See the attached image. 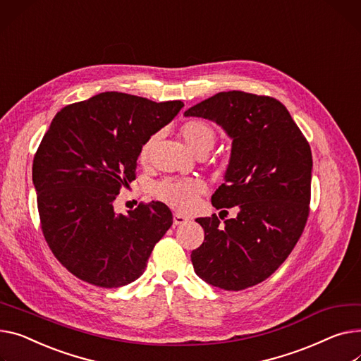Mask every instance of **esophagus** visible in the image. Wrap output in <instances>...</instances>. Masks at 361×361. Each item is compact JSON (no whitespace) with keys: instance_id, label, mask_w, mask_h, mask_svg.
Listing matches in <instances>:
<instances>
[{"instance_id":"34e87169","label":"esophagus","mask_w":361,"mask_h":361,"mask_svg":"<svg viewBox=\"0 0 361 361\" xmlns=\"http://www.w3.org/2000/svg\"><path fill=\"white\" fill-rule=\"evenodd\" d=\"M173 221H174V225H184V224H187L188 219L185 218V216L180 214V213H174Z\"/></svg>"}]
</instances>
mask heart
Here are the masks:
<instances>
[{
  "instance_id": "1",
  "label": "heart",
  "mask_w": 361,
  "mask_h": 361,
  "mask_svg": "<svg viewBox=\"0 0 361 361\" xmlns=\"http://www.w3.org/2000/svg\"><path fill=\"white\" fill-rule=\"evenodd\" d=\"M180 135L185 147L196 155L200 152H209L216 140L214 129L202 120H190L183 125ZM155 140L157 136H152L143 143L139 152L140 162H147L149 159ZM203 190L204 185L199 180H165L155 185L154 195L176 210L188 212L196 206L197 197L203 193Z\"/></svg>"
}]
</instances>
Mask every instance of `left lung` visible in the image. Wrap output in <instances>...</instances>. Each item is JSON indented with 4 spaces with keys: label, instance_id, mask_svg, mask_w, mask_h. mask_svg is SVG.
<instances>
[{
    "label": "left lung",
    "instance_id": "obj_1",
    "mask_svg": "<svg viewBox=\"0 0 361 361\" xmlns=\"http://www.w3.org/2000/svg\"><path fill=\"white\" fill-rule=\"evenodd\" d=\"M219 125L232 139L216 209L236 218H197L204 243L191 252L196 274L224 290H244L270 277L303 232L309 214L312 152L290 113L276 99L224 91L184 111ZM226 212V210H222Z\"/></svg>",
    "mask_w": 361,
    "mask_h": 361
}]
</instances>
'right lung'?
Masks as SVG:
<instances>
[{
	"label": "right lung",
	"mask_w": 361,
	"mask_h": 361,
	"mask_svg": "<svg viewBox=\"0 0 361 361\" xmlns=\"http://www.w3.org/2000/svg\"><path fill=\"white\" fill-rule=\"evenodd\" d=\"M183 107L180 100L155 103L106 91L54 117L33 159V184L47 245L82 281L106 289L135 281L173 225L161 202L128 214L113 202L135 180L143 143Z\"/></svg>",
	"instance_id": "add662e5"
}]
</instances>
